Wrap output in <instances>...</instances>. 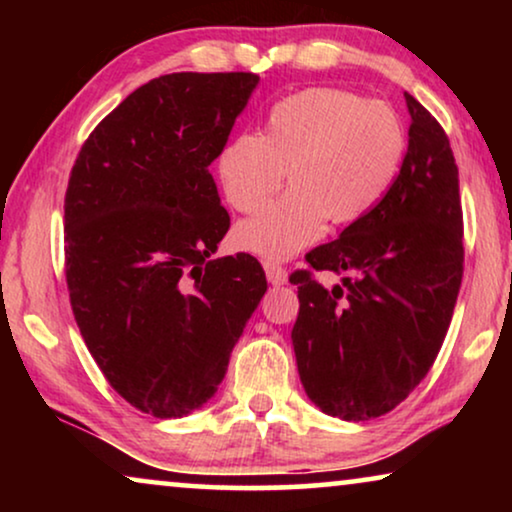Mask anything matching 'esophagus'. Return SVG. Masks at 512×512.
<instances>
[{"label": "esophagus", "instance_id": "1", "mask_svg": "<svg viewBox=\"0 0 512 512\" xmlns=\"http://www.w3.org/2000/svg\"><path fill=\"white\" fill-rule=\"evenodd\" d=\"M263 268H265V275H268V282L272 286H282V284H286V279H289V275H286V270L282 268V265L265 261Z\"/></svg>", "mask_w": 512, "mask_h": 512}]
</instances>
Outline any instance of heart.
I'll return each instance as SVG.
<instances>
[{"label":"heart","instance_id":"heart-1","mask_svg":"<svg viewBox=\"0 0 512 512\" xmlns=\"http://www.w3.org/2000/svg\"><path fill=\"white\" fill-rule=\"evenodd\" d=\"M405 151L396 111L335 88H307L270 109L263 135H240L219 156L230 205L254 214L284 184L282 200L235 228L240 249L289 258L333 226L366 219L394 184Z\"/></svg>","mask_w":512,"mask_h":512}]
</instances>
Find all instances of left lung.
Masks as SVG:
<instances>
[{
	"instance_id": "obj_1",
	"label": "left lung",
	"mask_w": 512,
	"mask_h": 512,
	"mask_svg": "<svg viewBox=\"0 0 512 512\" xmlns=\"http://www.w3.org/2000/svg\"><path fill=\"white\" fill-rule=\"evenodd\" d=\"M408 153L384 200L307 254L342 275L324 289L291 275V340L305 394L347 422L387 415L424 380L450 328L464 272L459 170L440 123L405 93Z\"/></svg>"
}]
</instances>
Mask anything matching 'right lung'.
<instances>
[{"mask_svg":"<svg viewBox=\"0 0 512 512\" xmlns=\"http://www.w3.org/2000/svg\"><path fill=\"white\" fill-rule=\"evenodd\" d=\"M249 72L158 76L86 139L65 195L67 286L88 352L137 410H200L268 291L228 233L209 165L258 86Z\"/></svg>","mask_w":512,"mask_h":512,"instance_id":"1","label":"right lung"}]
</instances>
